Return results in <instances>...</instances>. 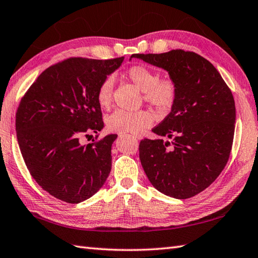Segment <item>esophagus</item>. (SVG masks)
<instances>
[{"label": "esophagus", "instance_id": "obj_1", "mask_svg": "<svg viewBox=\"0 0 258 258\" xmlns=\"http://www.w3.org/2000/svg\"><path fill=\"white\" fill-rule=\"evenodd\" d=\"M134 137L136 139H140V136H134Z\"/></svg>", "mask_w": 258, "mask_h": 258}]
</instances>
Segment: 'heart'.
<instances>
[{
	"label": "heart",
	"instance_id": "obj_1",
	"mask_svg": "<svg viewBox=\"0 0 258 258\" xmlns=\"http://www.w3.org/2000/svg\"><path fill=\"white\" fill-rule=\"evenodd\" d=\"M125 78L144 93V99L154 109L167 111L173 106L177 95L176 83L170 77L159 78L157 72L145 65H134L124 74ZM113 78L106 77L97 89V100L102 108H109L112 101ZM153 123L148 110H116L107 117V128L112 133L139 135Z\"/></svg>",
	"mask_w": 258,
	"mask_h": 258
}]
</instances>
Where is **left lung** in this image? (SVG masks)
I'll list each match as a JSON object with an SVG mask.
<instances>
[{
    "mask_svg": "<svg viewBox=\"0 0 258 258\" xmlns=\"http://www.w3.org/2000/svg\"><path fill=\"white\" fill-rule=\"evenodd\" d=\"M133 57L167 71L177 86L171 112L152 129L161 139L140 141L142 168L165 196L192 198L215 181L230 158L236 118L232 91L216 68L193 51Z\"/></svg>",
    "mask_w": 258,
    "mask_h": 258,
    "instance_id": "obj_1",
    "label": "left lung"
}]
</instances>
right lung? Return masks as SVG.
<instances>
[{"label":"right lung","mask_w":258,"mask_h":258,"mask_svg":"<svg viewBox=\"0 0 258 258\" xmlns=\"http://www.w3.org/2000/svg\"><path fill=\"white\" fill-rule=\"evenodd\" d=\"M123 57H73L48 67L26 91L16 112V136L33 179L50 196L81 203L104 185L111 170L117 135L81 145L104 128L97 89ZM94 141V140H93Z\"/></svg>","instance_id":"1"}]
</instances>
